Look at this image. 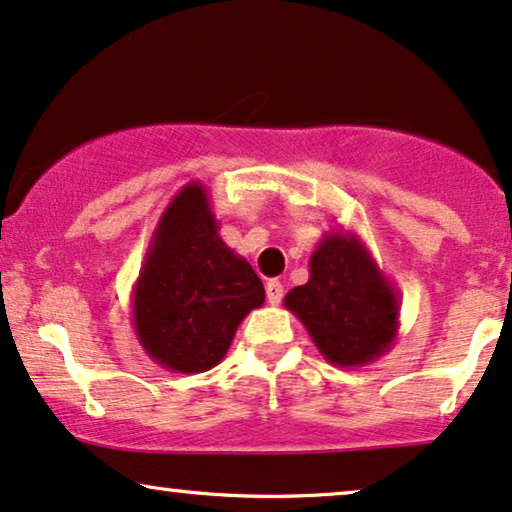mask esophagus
<instances>
[{"mask_svg":"<svg viewBox=\"0 0 512 512\" xmlns=\"http://www.w3.org/2000/svg\"><path fill=\"white\" fill-rule=\"evenodd\" d=\"M265 296H268V303H270V305L280 303L282 296H284L282 282H277V280H268V282H265Z\"/></svg>","mask_w":512,"mask_h":512,"instance_id":"esophagus-1","label":"esophagus"}]
</instances>
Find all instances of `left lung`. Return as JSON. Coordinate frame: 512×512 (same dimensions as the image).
Wrapping results in <instances>:
<instances>
[{
    "label": "left lung",
    "mask_w": 512,
    "mask_h": 512,
    "mask_svg": "<svg viewBox=\"0 0 512 512\" xmlns=\"http://www.w3.org/2000/svg\"><path fill=\"white\" fill-rule=\"evenodd\" d=\"M310 277L284 296L334 367H364L395 345L400 329V291L355 232L329 230L310 254Z\"/></svg>",
    "instance_id": "left-lung-1"
}]
</instances>
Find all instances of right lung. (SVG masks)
I'll use <instances>...</instances> for the list:
<instances>
[{
    "label": "right lung",
    "instance_id": "1",
    "mask_svg": "<svg viewBox=\"0 0 512 512\" xmlns=\"http://www.w3.org/2000/svg\"><path fill=\"white\" fill-rule=\"evenodd\" d=\"M218 228L204 183L183 185L159 216L131 291L138 343L176 374L216 367L244 317L265 301L261 277Z\"/></svg>",
    "mask_w": 512,
    "mask_h": 512
}]
</instances>
